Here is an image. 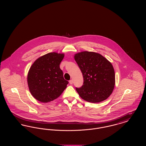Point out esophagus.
Returning <instances> with one entry per match:
<instances>
[{
	"label": "esophagus",
	"instance_id": "34e87169",
	"mask_svg": "<svg viewBox=\"0 0 146 146\" xmlns=\"http://www.w3.org/2000/svg\"><path fill=\"white\" fill-rule=\"evenodd\" d=\"M73 80H72V79H71V80H70V84H73Z\"/></svg>",
	"mask_w": 146,
	"mask_h": 146
}]
</instances>
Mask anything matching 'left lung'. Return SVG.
<instances>
[{
    "mask_svg": "<svg viewBox=\"0 0 146 146\" xmlns=\"http://www.w3.org/2000/svg\"><path fill=\"white\" fill-rule=\"evenodd\" d=\"M74 59L83 76V85L76 88L79 96L91 103L106 100L115 85V73L111 63L103 56L89 51L76 54Z\"/></svg>",
    "mask_w": 146,
    "mask_h": 146,
    "instance_id": "left-lung-1",
    "label": "left lung"
}]
</instances>
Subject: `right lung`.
Here are the masks:
<instances>
[{
	"label": "right lung",
	"instance_id": "obj_1",
	"mask_svg": "<svg viewBox=\"0 0 146 146\" xmlns=\"http://www.w3.org/2000/svg\"><path fill=\"white\" fill-rule=\"evenodd\" d=\"M64 54L50 52L38 58L28 72L29 91L35 99L42 102H50L59 97L68 82L63 78L60 68Z\"/></svg>",
	"mask_w": 146,
	"mask_h": 146
}]
</instances>
